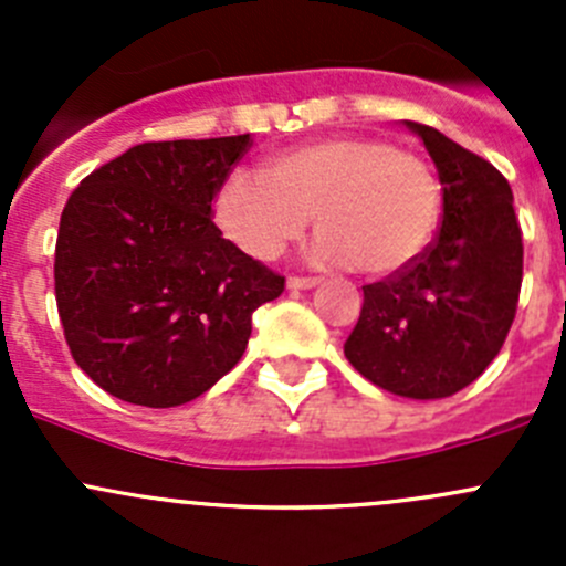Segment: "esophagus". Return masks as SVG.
Listing matches in <instances>:
<instances>
[{
  "mask_svg": "<svg viewBox=\"0 0 566 566\" xmlns=\"http://www.w3.org/2000/svg\"><path fill=\"white\" fill-rule=\"evenodd\" d=\"M317 284H319L317 276H287L290 290H312L317 287Z\"/></svg>",
  "mask_w": 566,
  "mask_h": 566,
  "instance_id": "34e87169",
  "label": "esophagus"
}]
</instances>
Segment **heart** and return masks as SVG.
<instances>
[{"label":"heart","instance_id":"b5f03b06","mask_svg":"<svg viewBox=\"0 0 566 566\" xmlns=\"http://www.w3.org/2000/svg\"><path fill=\"white\" fill-rule=\"evenodd\" d=\"M264 177L232 172L216 221L243 254L271 262L315 216L319 265L389 276L419 260L441 221L443 191L421 156L373 136H331L279 153Z\"/></svg>","mask_w":566,"mask_h":566}]
</instances>
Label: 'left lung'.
<instances>
[{
    "mask_svg": "<svg viewBox=\"0 0 566 566\" xmlns=\"http://www.w3.org/2000/svg\"><path fill=\"white\" fill-rule=\"evenodd\" d=\"M405 125L441 177V230L419 260L364 284L345 356L380 389L441 399L499 356L521 298L523 235L510 182L493 164L430 125Z\"/></svg>",
    "mask_w": 566,
    "mask_h": 566,
    "instance_id": "1",
    "label": "left lung"
}]
</instances>
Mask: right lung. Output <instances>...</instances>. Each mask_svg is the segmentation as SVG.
I'll return each mask as SVG.
<instances>
[{"instance_id": "1", "label": "right lung", "mask_w": 566, "mask_h": 566, "mask_svg": "<svg viewBox=\"0 0 566 566\" xmlns=\"http://www.w3.org/2000/svg\"><path fill=\"white\" fill-rule=\"evenodd\" d=\"M251 136L145 142L78 182L60 219L54 293L71 356L101 389L175 408L224 378L284 276L213 224Z\"/></svg>"}]
</instances>
